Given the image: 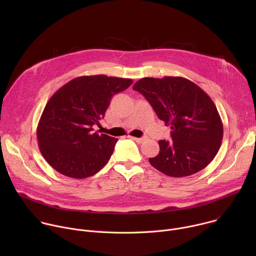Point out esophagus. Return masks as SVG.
<instances>
[{"instance_id": "34e87169", "label": "esophagus", "mask_w": 256, "mask_h": 256, "mask_svg": "<svg viewBox=\"0 0 256 256\" xmlns=\"http://www.w3.org/2000/svg\"><path fill=\"white\" fill-rule=\"evenodd\" d=\"M130 138H132L134 140L138 142H142L144 140H147V136H142V138H136V136H130Z\"/></svg>"}]
</instances>
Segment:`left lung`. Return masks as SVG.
Returning <instances> with one entry per match:
<instances>
[{
    "label": "left lung",
    "mask_w": 256,
    "mask_h": 256,
    "mask_svg": "<svg viewBox=\"0 0 256 256\" xmlns=\"http://www.w3.org/2000/svg\"><path fill=\"white\" fill-rule=\"evenodd\" d=\"M169 126L172 140H159L160 152L149 161L171 177L192 175L206 167L223 138V124L210 97L182 77L142 78L132 87Z\"/></svg>",
    "instance_id": "8db88e82"
}]
</instances>
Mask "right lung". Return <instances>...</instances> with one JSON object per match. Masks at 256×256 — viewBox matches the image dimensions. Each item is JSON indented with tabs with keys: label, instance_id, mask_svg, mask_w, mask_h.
I'll list each match as a JSON object with an SVG mask.
<instances>
[{
	"label": "right lung",
	"instance_id": "obj_1",
	"mask_svg": "<svg viewBox=\"0 0 256 256\" xmlns=\"http://www.w3.org/2000/svg\"><path fill=\"white\" fill-rule=\"evenodd\" d=\"M130 79L82 76L60 87L46 103L38 126L40 150L46 162L68 177L83 179L100 171L110 159L118 138L93 132L100 126L114 94Z\"/></svg>",
	"mask_w": 256,
	"mask_h": 256
}]
</instances>
